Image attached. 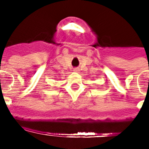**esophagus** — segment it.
<instances>
[{"instance_id":"34e87169","label":"esophagus","mask_w":149,"mask_h":149,"mask_svg":"<svg viewBox=\"0 0 149 149\" xmlns=\"http://www.w3.org/2000/svg\"><path fill=\"white\" fill-rule=\"evenodd\" d=\"M74 71L75 72H78V71H79V69H78V68H74Z\"/></svg>"}]
</instances>
